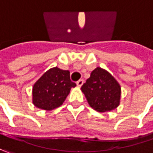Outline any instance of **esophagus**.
I'll list each match as a JSON object with an SVG mask.
<instances>
[{"mask_svg": "<svg viewBox=\"0 0 153 153\" xmlns=\"http://www.w3.org/2000/svg\"><path fill=\"white\" fill-rule=\"evenodd\" d=\"M83 83H84V80L82 79H79L78 81H77V85L79 86V87H80L81 85H83Z\"/></svg>", "mask_w": 153, "mask_h": 153, "instance_id": "34e87169", "label": "esophagus"}]
</instances>
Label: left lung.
Returning <instances> with one entry per match:
<instances>
[{"mask_svg": "<svg viewBox=\"0 0 153 153\" xmlns=\"http://www.w3.org/2000/svg\"><path fill=\"white\" fill-rule=\"evenodd\" d=\"M89 105L97 112L112 111L120 105L121 88L106 70L95 68L81 86Z\"/></svg>", "mask_w": 153, "mask_h": 153, "instance_id": "8db88e82", "label": "left lung"}]
</instances>
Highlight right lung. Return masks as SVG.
Listing matches in <instances>:
<instances>
[{
  "instance_id": "right-lung-1",
  "label": "right lung",
  "mask_w": 153,
  "mask_h": 153,
  "mask_svg": "<svg viewBox=\"0 0 153 153\" xmlns=\"http://www.w3.org/2000/svg\"><path fill=\"white\" fill-rule=\"evenodd\" d=\"M76 84L70 79V72L53 68L47 71L33 87V103L43 110L50 111L60 106L72 87Z\"/></svg>"
}]
</instances>
